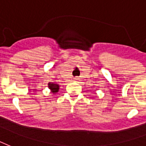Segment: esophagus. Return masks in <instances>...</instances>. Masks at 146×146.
Segmentation results:
<instances>
[{
    "label": "esophagus",
    "instance_id": "obj_1",
    "mask_svg": "<svg viewBox=\"0 0 146 146\" xmlns=\"http://www.w3.org/2000/svg\"><path fill=\"white\" fill-rule=\"evenodd\" d=\"M74 81H77V80H78V77H75V78H74Z\"/></svg>",
    "mask_w": 146,
    "mask_h": 146
}]
</instances>
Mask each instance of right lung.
<instances>
[{
    "instance_id": "obj_1",
    "label": "right lung",
    "mask_w": 146,
    "mask_h": 146,
    "mask_svg": "<svg viewBox=\"0 0 146 146\" xmlns=\"http://www.w3.org/2000/svg\"><path fill=\"white\" fill-rule=\"evenodd\" d=\"M49 89H50L52 90V92H58V89H59V86L57 84H54V83H49L48 84Z\"/></svg>"
}]
</instances>
